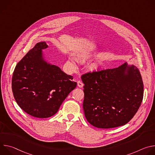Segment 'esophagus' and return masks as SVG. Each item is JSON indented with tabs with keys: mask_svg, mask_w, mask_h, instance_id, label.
Wrapping results in <instances>:
<instances>
[{
	"mask_svg": "<svg viewBox=\"0 0 155 155\" xmlns=\"http://www.w3.org/2000/svg\"><path fill=\"white\" fill-rule=\"evenodd\" d=\"M77 85H78V87H82L83 86V83H82V81H81L79 80V81H78V82H77Z\"/></svg>",
	"mask_w": 155,
	"mask_h": 155,
	"instance_id": "34e87169",
	"label": "esophagus"
}]
</instances>
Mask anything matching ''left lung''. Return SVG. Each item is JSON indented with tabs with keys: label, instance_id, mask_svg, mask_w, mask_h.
<instances>
[{
	"label": "left lung",
	"instance_id": "1",
	"mask_svg": "<svg viewBox=\"0 0 155 155\" xmlns=\"http://www.w3.org/2000/svg\"><path fill=\"white\" fill-rule=\"evenodd\" d=\"M127 72V73L125 72ZM83 107L91 125L109 129L127 123L139 110L143 97L139 70L126 63L114 69L85 73Z\"/></svg>",
	"mask_w": 155,
	"mask_h": 155
}]
</instances>
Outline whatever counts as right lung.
<instances>
[{"instance_id": "right-lung-1", "label": "right lung", "mask_w": 155, "mask_h": 155, "mask_svg": "<svg viewBox=\"0 0 155 155\" xmlns=\"http://www.w3.org/2000/svg\"><path fill=\"white\" fill-rule=\"evenodd\" d=\"M46 42L37 43L14 70L12 87L18 105L28 114L45 118L54 115L65 99L77 86L73 77L43 60Z\"/></svg>"}]
</instances>
